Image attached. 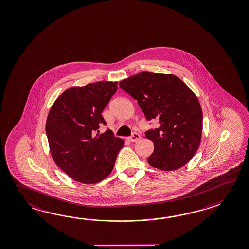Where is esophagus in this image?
Returning <instances> with one entry per match:
<instances>
[{"instance_id": "obj_1", "label": "esophagus", "mask_w": 249, "mask_h": 249, "mask_svg": "<svg viewBox=\"0 0 249 249\" xmlns=\"http://www.w3.org/2000/svg\"><path fill=\"white\" fill-rule=\"evenodd\" d=\"M127 139H128V141H130L132 142H137V141L141 139V135L137 133V132H133L132 135L130 137L127 138Z\"/></svg>"}]
</instances>
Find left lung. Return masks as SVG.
<instances>
[{"label": "left lung", "mask_w": 249, "mask_h": 249, "mask_svg": "<svg viewBox=\"0 0 249 249\" xmlns=\"http://www.w3.org/2000/svg\"><path fill=\"white\" fill-rule=\"evenodd\" d=\"M119 86L137 100L148 121L159 123L145 132L154 143L148 164L163 171L185 165L201 141L203 114L194 92L176 75L149 72L123 80Z\"/></svg>", "instance_id": "left-lung-1"}]
</instances>
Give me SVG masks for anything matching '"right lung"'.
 I'll return each instance as SVG.
<instances>
[{
  "label": "right lung",
  "mask_w": 249,
  "mask_h": 249,
  "mask_svg": "<svg viewBox=\"0 0 249 249\" xmlns=\"http://www.w3.org/2000/svg\"><path fill=\"white\" fill-rule=\"evenodd\" d=\"M117 90V82L101 81L65 90L48 115L46 134L55 164L73 180L97 183L111 173L124 142L113 132H99L101 113Z\"/></svg>",
  "instance_id": "add662e5"
}]
</instances>
